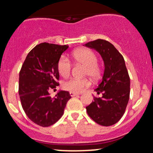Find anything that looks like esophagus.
I'll return each mask as SVG.
<instances>
[{"mask_svg":"<svg viewBox=\"0 0 153 153\" xmlns=\"http://www.w3.org/2000/svg\"><path fill=\"white\" fill-rule=\"evenodd\" d=\"M70 95H71V96H72V97H73V96L80 95V94H78V93H74V92H70Z\"/></svg>","mask_w":153,"mask_h":153,"instance_id":"34e87169","label":"esophagus"}]
</instances>
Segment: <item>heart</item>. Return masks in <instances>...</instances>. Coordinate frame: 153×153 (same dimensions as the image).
Listing matches in <instances>:
<instances>
[{"instance_id": "heart-1", "label": "heart", "mask_w": 153, "mask_h": 153, "mask_svg": "<svg viewBox=\"0 0 153 153\" xmlns=\"http://www.w3.org/2000/svg\"><path fill=\"white\" fill-rule=\"evenodd\" d=\"M73 59L75 62L85 66L84 75H88L91 78L97 79L101 71L98 66V58L93 51L88 49H82L75 51L73 54ZM72 65L70 60L65 56H62L57 62V71L63 77H68L71 74ZM91 82L88 79L72 78L65 82L63 88L71 92L80 93L85 88L90 85Z\"/></svg>"}]
</instances>
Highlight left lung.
Returning a JSON list of instances; mask_svg holds the SVG:
<instances>
[{"label":"left lung","mask_w":153,"mask_h":153,"mask_svg":"<svg viewBox=\"0 0 153 153\" xmlns=\"http://www.w3.org/2000/svg\"><path fill=\"white\" fill-rule=\"evenodd\" d=\"M84 45L97 51L104 62L102 80L95 89L98 94H102V97H94L86 106L87 113L100 125L111 126L124 115L129 99L130 79L124 57L106 40L99 39Z\"/></svg>","instance_id":"8db88e82"}]
</instances>
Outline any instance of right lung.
<instances>
[{
    "label": "right lung",
    "mask_w": 153,
    "mask_h": 153,
    "mask_svg": "<svg viewBox=\"0 0 153 153\" xmlns=\"http://www.w3.org/2000/svg\"><path fill=\"white\" fill-rule=\"evenodd\" d=\"M68 45L41 43L26 56L19 73V94L24 112L33 122L46 127L62 117L71 96L68 91H59L50 96V88L59 83L57 62Z\"/></svg>",
    "instance_id": "1"
}]
</instances>
